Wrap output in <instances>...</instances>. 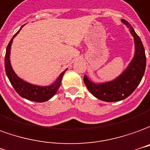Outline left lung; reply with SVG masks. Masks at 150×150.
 Instances as JSON below:
<instances>
[{
    "mask_svg": "<svg viewBox=\"0 0 150 150\" xmlns=\"http://www.w3.org/2000/svg\"><path fill=\"white\" fill-rule=\"evenodd\" d=\"M121 21L129 28L132 35L134 37L135 55L131 63L120 77L109 82L95 84L89 80L86 75L83 78L90 93L94 97L105 102L123 100L132 94L144 76L146 66L145 48L140 37L126 20L122 19Z\"/></svg>",
    "mask_w": 150,
    "mask_h": 150,
    "instance_id": "obj_1",
    "label": "left lung"
}]
</instances>
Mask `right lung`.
<instances>
[{
  "label": "right lung",
  "mask_w": 150,
  "mask_h": 150,
  "mask_svg": "<svg viewBox=\"0 0 150 150\" xmlns=\"http://www.w3.org/2000/svg\"><path fill=\"white\" fill-rule=\"evenodd\" d=\"M21 29H22V27L20 28V30ZM20 30L16 33L11 39V40L9 41L7 48H6L5 57V69L6 75L9 78L13 87L16 90V92L21 97L28 99V100L37 102V103H43L45 101L49 100L51 98H52L56 94L58 89L60 88L62 77H63L66 69L64 70L63 73H61L59 77L56 79V81L52 85L48 86H39L32 85V84L28 83L21 78H19L17 76V74L14 73V71L13 70L12 66L10 64L9 55H10V48H11V44L13 43V39L18 35Z\"/></svg>",
  "instance_id": "add662e5"
}]
</instances>
